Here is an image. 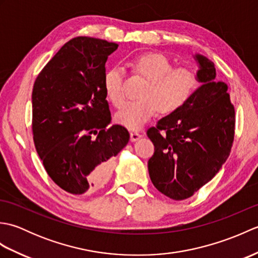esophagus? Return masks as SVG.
<instances>
[{
	"label": "esophagus",
	"mask_w": 258,
	"mask_h": 258,
	"mask_svg": "<svg viewBox=\"0 0 258 258\" xmlns=\"http://www.w3.org/2000/svg\"><path fill=\"white\" fill-rule=\"evenodd\" d=\"M130 136H131V141L135 142V141H138L141 138L142 134L140 132H138V131H132V132L130 133Z\"/></svg>",
	"instance_id": "obj_1"
}]
</instances>
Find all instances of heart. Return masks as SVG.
I'll use <instances>...</instances> for the list:
<instances>
[{
	"instance_id": "heart-1",
	"label": "heart",
	"mask_w": 258,
	"mask_h": 258,
	"mask_svg": "<svg viewBox=\"0 0 258 258\" xmlns=\"http://www.w3.org/2000/svg\"><path fill=\"white\" fill-rule=\"evenodd\" d=\"M134 75L146 82L140 91L141 98L128 102L116 115L125 127L135 130L158 112L172 114L188 103L201 85V73L191 67H174L168 56L150 52L135 56L128 63ZM125 72L122 67H113L104 74V90L113 105L120 108L125 102Z\"/></svg>"
}]
</instances>
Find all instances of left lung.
<instances>
[{"label": "left lung", "mask_w": 258, "mask_h": 258, "mask_svg": "<svg viewBox=\"0 0 258 258\" xmlns=\"http://www.w3.org/2000/svg\"><path fill=\"white\" fill-rule=\"evenodd\" d=\"M201 82L193 97L179 111L147 130L154 144L149 160L152 183L174 201L193 196L215 176L231 153L235 109L224 82H215L214 63L202 55Z\"/></svg>", "instance_id": "1"}]
</instances>
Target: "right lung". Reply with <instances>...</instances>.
<instances>
[{"label": "right lung", "mask_w": 258, "mask_h": 258, "mask_svg": "<svg viewBox=\"0 0 258 258\" xmlns=\"http://www.w3.org/2000/svg\"><path fill=\"white\" fill-rule=\"evenodd\" d=\"M118 44L76 36L38 73L32 92V134L48 176L70 194H91L111 176L130 133L112 125L105 63Z\"/></svg>", "instance_id": "1"}]
</instances>
